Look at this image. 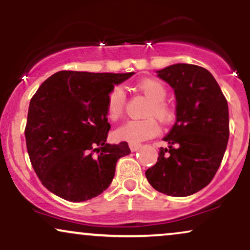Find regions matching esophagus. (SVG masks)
<instances>
[{
	"instance_id": "34e87169",
	"label": "esophagus",
	"mask_w": 250,
	"mask_h": 250,
	"mask_svg": "<svg viewBox=\"0 0 250 250\" xmlns=\"http://www.w3.org/2000/svg\"><path fill=\"white\" fill-rule=\"evenodd\" d=\"M140 147H141V145H139V143H130L129 145V148H130L131 151H136Z\"/></svg>"
}]
</instances>
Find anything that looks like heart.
<instances>
[{
  "instance_id": "obj_1",
  "label": "heart",
  "mask_w": 250,
  "mask_h": 250,
  "mask_svg": "<svg viewBox=\"0 0 250 250\" xmlns=\"http://www.w3.org/2000/svg\"><path fill=\"white\" fill-rule=\"evenodd\" d=\"M137 88L150 101L146 116H154L160 122L167 123L173 117L171 109L166 104L167 89L156 80H142L137 83ZM125 105V89L120 85L111 89L107 99V113L109 119L116 121L122 116ZM159 134V125L153 119L143 121H129L115 131L116 137L129 143H141Z\"/></svg>"
}]
</instances>
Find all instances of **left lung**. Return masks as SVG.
<instances>
[{
    "label": "left lung",
    "mask_w": 250,
    "mask_h": 250,
    "mask_svg": "<svg viewBox=\"0 0 250 250\" xmlns=\"http://www.w3.org/2000/svg\"><path fill=\"white\" fill-rule=\"evenodd\" d=\"M174 89L176 121L163 137L156 165L146 171L151 187L169 196L193 195L209 185L229 139L228 103L205 68L176 63L157 70Z\"/></svg>",
    "instance_id": "8db88e82"
}]
</instances>
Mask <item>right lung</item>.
<instances>
[{"mask_svg": "<svg viewBox=\"0 0 250 250\" xmlns=\"http://www.w3.org/2000/svg\"><path fill=\"white\" fill-rule=\"evenodd\" d=\"M134 73L59 71L37 89L28 110L25 142L34 170L53 194L71 202L110 186L127 142L107 143V99Z\"/></svg>", "mask_w": 250, "mask_h": 250, "instance_id": "right-lung-1", "label": "right lung"}]
</instances>
